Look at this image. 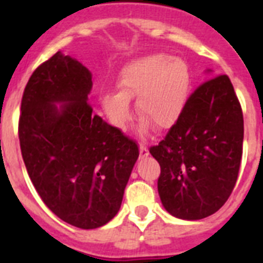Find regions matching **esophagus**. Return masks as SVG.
<instances>
[{"mask_svg": "<svg viewBox=\"0 0 263 263\" xmlns=\"http://www.w3.org/2000/svg\"><path fill=\"white\" fill-rule=\"evenodd\" d=\"M148 155V150L145 145H139V157L146 158Z\"/></svg>", "mask_w": 263, "mask_h": 263, "instance_id": "1", "label": "esophagus"}]
</instances>
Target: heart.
Segmentation results:
<instances>
[{"label": "heart", "mask_w": 263, "mask_h": 263, "mask_svg": "<svg viewBox=\"0 0 263 263\" xmlns=\"http://www.w3.org/2000/svg\"><path fill=\"white\" fill-rule=\"evenodd\" d=\"M192 85V72L182 58L153 53L127 63L118 78L120 92H105L100 101L110 124L124 130L132 118L130 100H136L139 132L153 125L167 130L178 122L185 108Z\"/></svg>", "instance_id": "obj_1"}]
</instances>
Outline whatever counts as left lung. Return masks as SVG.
Instances as JSON below:
<instances>
[{
  "label": "left lung",
  "mask_w": 263,
  "mask_h": 263,
  "mask_svg": "<svg viewBox=\"0 0 263 263\" xmlns=\"http://www.w3.org/2000/svg\"><path fill=\"white\" fill-rule=\"evenodd\" d=\"M242 142V109L229 78L199 85L178 122L150 147L160 166L158 192L167 212L183 220L217 212L236 185Z\"/></svg>",
  "instance_id": "8db88e82"
}]
</instances>
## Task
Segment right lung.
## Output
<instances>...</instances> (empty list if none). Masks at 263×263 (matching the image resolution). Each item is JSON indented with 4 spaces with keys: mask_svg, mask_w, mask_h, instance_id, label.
I'll return each mask as SVG.
<instances>
[{
    "mask_svg": "<svg viewBox=\"0 0 263 263\" xmlns=\"http://www.w3.org/2000/svg\"><path fill=\"white\" fill-rule=\"evenodd\" d=\"M90 89L88 68L58 51L30 76L18 122L36 192L51 212L81 229L117 215L139 155L136 141L92 115Z\"/></svg>",
    "mask_w": 263,
    "mask_h": 263,
    "instance_id": "add662e5",
    "label": "right lung"
}]
</instances>
